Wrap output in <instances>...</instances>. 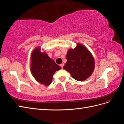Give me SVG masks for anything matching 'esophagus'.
Instances as JSON below:
<instances>
[{
	"label": "esophagus",
	"mask_w": 124,
	"mask_h": 124,
	"mask_svg": "<svg viewBox=\"0 0 124 124\" xmlns=\"http://www.w3.org/2000/svg\"><path fill=\"white\" fill-rule=\"evenodd\" d=\"M63 66H64V63H62V64H61L60 65V66H61L62 68H63Z\"/></svg>",
	"instance_id": "1"
}]
</instances>
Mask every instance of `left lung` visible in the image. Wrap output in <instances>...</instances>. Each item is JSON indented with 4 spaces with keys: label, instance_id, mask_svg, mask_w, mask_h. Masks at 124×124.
I'll use <instances>...</instances> for the list:
<instances>
[{
    "label": "left lung",
    "instance_id": "8db88e82",
    "mask_svg": "<svg viewBox=\"0 0 124 124\" xmlns=\"http://www.w3.org/2000/svg\"><path fill=\"white\" fill-rule=\"evenodd\" d=\"M66 58L67 62L63 68L77 81L86 80L94 70L95 62L93 56L82 44L78 43L74 48L69 49Z\"/></svg>",
    "mask_w": 124,
    "mask_h": 124
}]
</instances>
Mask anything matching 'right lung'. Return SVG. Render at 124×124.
<instances>
[{
  "label": "right lung",
  "instance_id": "right-lung-1",
  "mask_svg": "<svg viewBox=\"0 0 124 124\" xmlns=\"http://www.w3.org/2000/svg\"><path fill=\"white\" fill-rule=\"evenodd\" d=\"M31 70L35 80L47 86L52 82L53 75L61 67L56 64L44 51L41 52L40 46L36 47L31 54Z\"/></svg>",
  "mask_w": 124,
  "mask_h": 124
}]
</instances>
